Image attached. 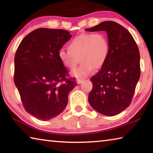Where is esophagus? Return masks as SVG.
Listing matches in <instances>:
<instances>
[{
    "mask_svg": "<svg viewBox=\"0 0 153 153\" xmlns=\"http://www.w3.org/2000/svg\"><path fill=\"white\" fill-rule=\"evenodd\" d=\"M84 81H85L84 79H77V83L78 84H81V83H82L83 82H84Z\"/></svg>",
    "mask_w": 153,
    "mask_h": 153,
    "instance_id": "esophagus-1",
    "label": "esophagus"
}]
</instances>
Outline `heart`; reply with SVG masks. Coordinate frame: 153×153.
<instances>
[{
	"label": "heart",
	"instance_id": "obj_1",
	"mask_svg": "<svg viewBox=\"0 0 153 153\" xmlns=\"http://www.w3.org/2000/svg\"><path fill=\"white\" fill-rule=\"evenodd\" d=\"M108 53L109 42L104 33H82L68 43L67 51L61 49L59 51L58 57L61 63L70 70H74L81 61V65L73 72V75L83 78L88 76L93 69L97 70L101 68Z\"/></svg>",
	"mask_w": 153,
	"mask_h": 153
}]
</instances>
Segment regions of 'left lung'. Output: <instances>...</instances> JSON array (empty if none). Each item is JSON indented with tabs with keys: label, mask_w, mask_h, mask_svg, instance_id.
<instances>
[{
	"label": "left lung",
	"mask_w": 153,
	"mask_h": 153,
	"mask_svg": "<svg viewBox=\"0 0 153 153\" xmlns=\"http://www.w3.org/2000/svg\"><path fill=\"white\" fill-rule=\"evenodd\" d=\"M86 30L106 31L109 42L107 61L90 79L93 87L88 102L102 115H116L131 104L140 76L138 47L129 31L112 21Z\"/></svg>",
	"instance_id": "left-lung-1"
}]
</instances>
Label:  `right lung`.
<instances>
[{
	"instance_id": "1",
	"label": "right lung",
	"mask_w": 153,
	"mask_h": 153,
	"mask_svg": "<svg viewBox=\"0 0 153 153\" xmlns=\"http://www.w3.org/2000/svg\"><path fill=\"white\" fill-rule=\"evenodd\" d=\"M68 31L38 28L22 40L15 56L14 82L25 111L48 121L66 107L77 83L58 57L70 38Z\"/></svg>"
}]
</instances>
